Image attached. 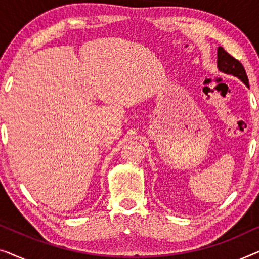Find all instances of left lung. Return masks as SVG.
<instances>
[{
  "label": "left lung",
  "mask_w": 259,
  "mask_h": 259,
  "mask_svg": "<svg viewBox=\"0 0 259 259\" xmlns=\"http://www.w3.org/2000/svg\"><path fill=\"white\" fill-rule=\"evenodd\" d=\"M217 58V67L219 72L228 74V75L236 76L237 79L242 81L246 87H249V79H247L246 72L238 60L232 58L228 52L224 51L223 47H218Z\"/></svg>",
  "instance_id": "obj_1"
}]
</instances>
